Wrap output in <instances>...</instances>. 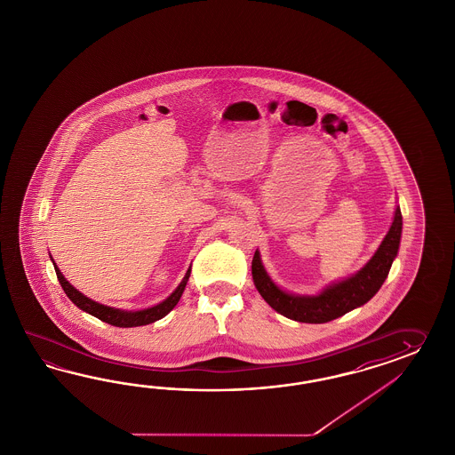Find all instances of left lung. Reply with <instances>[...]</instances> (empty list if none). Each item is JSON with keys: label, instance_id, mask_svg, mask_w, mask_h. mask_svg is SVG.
Returning a JSON list of instances; mask_svg holds the SVG:
<instances>
[{"label": "left lung", "instance_id": "8db88e82", "mask_svg": "<svg viewBox=\"0 0 455 455\" xmlns=\"http://www.w3.org/2000/svg\"><path fill=\"white\" fill-rule=\"evenodd\" d=\"M403 232V215L397 207L394 212V220L387 235L374 257L357 271L356 275L343 282L332 283L326 286L320 295H291L283 291L271 282L265 270L259 250L251 261V275L259 295L275 311L283 316L299 323H328L346 315L347 311L368 303L372 296L379 291L384 280L387 278L391 265L397 255Z\"/></svg>", "mask_w": 455, "mask_h": 455}]
</instances>
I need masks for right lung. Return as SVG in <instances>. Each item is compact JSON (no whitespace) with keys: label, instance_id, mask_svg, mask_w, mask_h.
I'll return each mask as SVG.
<instances>
[{"label":"right lung","instance_id":"right-lung-1","mask_svg":"<svg viewBox=\"0 0 455 455\" xmlns=\"http://www.w3.org/2000/svg\"><path fill=\"white\" fill-rule=\"evenodd\" d=\"M52 265H54V270H56V275H58V280L61 283L64 293L68 295V298L73 301L76 307H81L83 311H86V313L92 315V316H96L98 320L109 323L112 326H119V328L144 326V324H150L154 321L164 318L165 315H169L173 307H175V305L179 303L180 296L184 293L185 284H187L188 276H190V268H188L187 273H185L184 280L177 286V290L167 299H164L162 303H159V305L148 307V309H140V311H123V309H117V307H104L100 303L89 299L83 293H79L73 284H69V282L62 276L61 270L56 267L54 261H52Z\"/></svg>","mask_w":455,"mask_h":455}]
</instances>
